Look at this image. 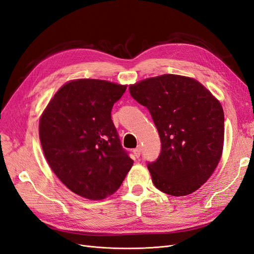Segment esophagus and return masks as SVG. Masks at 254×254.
I'll use <instances>...</instances> for the list:
<instances>
[{
    "label": "esophagus",
    "mask_w": 254,
    "mask_h": 254,
    "mask_svg": "<svg viewBox=\"0 0 254 254\" xmlns=\"http://www.w3.org/2000/svg\"><path fill=\"white\" fill-rule=\"evenodd\" d=\"M141 151H142V147H141V146H137L136 148H134V149H133L134 156H135L136 158H139V157L141 156Z\"/></svg>",
    "instance_id": "34e87169"
}]
</instances>
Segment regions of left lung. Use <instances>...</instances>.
I'll return each mask as SVG.
<instances>
[{"label":"left lung","instance_id":"obj_1","mask_svg":"<svg viewBox=\"0 0 254 254\" xmlns=\"http://www.w3.org/2000/svg\"><path fill=\"white\" fill-rule=\"evenodd\" d=\"M148 109L158 129L161 151L147 167L155 187L172 196L200 188L216 168L224 147L220 103L197 80L165 74L129 87Z\"/></svg>","mask_w":254,"mask_h":254}]
</instances>
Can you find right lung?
<instances>
[{"label": "right lung", "instance_id": "1", "mask_svg": "<svg viewBox=\"0 0 254 254\" xmlns=\"http://www.w3.org/2000/svg\"><path fill=\"white\" fill-rule=\"evenodd\" d=\"M126 86L98 79L65 83L39 123L42 149L52 171L81 197L101 200L121 187L133 161L123 148L111 110Z\"/></svg>", "mask_w": 254, "mask_h": 254}]
</instances>
